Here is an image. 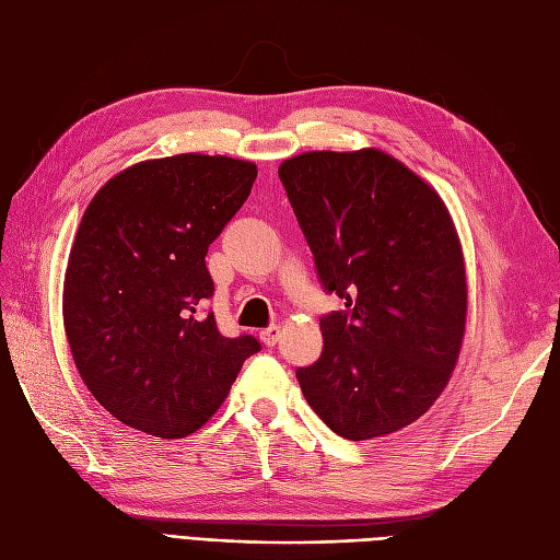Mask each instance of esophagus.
I'll use <instances>...</instances> for the list:
<instances>
[{"label":"esophagus","mask_w":560,"mask_h":560,"mask_svg":"<svg viewBox=\"0 0 560 560\" xmlns=\"http://www.w3.org/2000/svg\"><path fill=\"white\" fill-rule=\"evenodd\" d=\"M259 338H261V343L264 346H276L278 343V338H280V327H268V329H261L259 331Z\"/></svg>","instance_id":"esophagus-1"}]
</instances>
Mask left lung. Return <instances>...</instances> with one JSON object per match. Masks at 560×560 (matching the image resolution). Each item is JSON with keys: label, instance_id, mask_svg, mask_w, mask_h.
Returning a JSON list of instances; mask_svg holds the SVG:
<instances>
[{"label": "left lung", "instance_id": "left-lung-1", "mask_svg": "<svg viewBox=\"0 0 560 560\" xmlns=\"http://www.w3.org/2000/svg\"><path fill=\"white\" fill-rule=\"evenodd\" d=\"M327 292L311 409L350 442L411 425L444 393L467 325L463 245L446 202L381 149L306 151L278 167Z\"/></svg>", "mask_w": 560, "mask_h": 560}]
</instances>
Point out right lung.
Returning a JSON list of instances; mask_svg holds the SVG:
<instances>
[{
    "label": "right lung",
    "instance_id": "add662e5",
    "mask_svg": "<svg viewBox=\"0 0 560 560\" xmlns=\"http://www.w3.org/2000/svg\"><path fill=\"white\" fill-rule=\"evenodd\" d=\"M257 165L177 154L114 175L89 202L67 259L62 322L91 395L147 434L182 439L224 404L261 346L200 315L210 243L243 208Z\"/></svg>",
    "mask_w": 560,
    "mask_h": 560
}]
</instances>
